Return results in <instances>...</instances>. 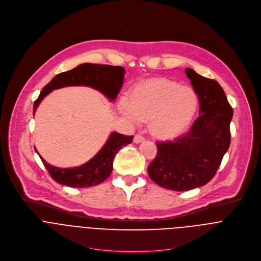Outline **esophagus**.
<instances>
[{
  "label": "esophagus",
  "instance_id": "esophagus-1",
  "mask_svg": "<svg viewBox=\"0 0 261 261\" xmlns=\"http://www.w3.org/2000/svg\"><path fill=\"white\" fill-rule=\"evenodd\" d=\"M144 140H145V138H144L143 136H141V135H136L135 138H134V143L139 144V143H142Z\"/></svg>",
  "mask_w": 261,
  "mask_h": 261
}]
</instances>
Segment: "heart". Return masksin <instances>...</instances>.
<instances>
[{"instance_id":"obj_1","label":"heart","mask_w":261,"mask_h":261,"mask_svg":"<svg viewBox=\"0 0 261 261\" xmlns=\"http://www.w3.org/2000/svg\"><path fill=\"white\" fill-rule=\"evenodd\" d=\"M199 108L194 89L179 86L166 79H154L136 85L126 100L118 105L119 112L138 123L149 119L151 133L160 139L182 134L191 124Z\"/></svg>"}]
</instances>
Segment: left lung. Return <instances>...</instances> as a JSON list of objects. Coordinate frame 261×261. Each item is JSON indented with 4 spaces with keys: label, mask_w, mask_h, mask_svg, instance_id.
Here are the masks:
<instances>
[{
    "label": "left lung",
    "mask_w": 261,
    "mask_h": 261,
    "mask_svg": "<svg viewBox=\"0 0 261 261\" xmlns=\"http://www.w3.org/2000/svg\"><path fill=\"white\" fill-rule=\"evenodd\" d=\"M199 98V117L180 137L157 142V155L148 166L152 180L172 191L206 185L215 175L230 144L232 108L219 84L186 68Z\"/></svg>",
    "instance_id": "left-lung-1"
}]
</instances>
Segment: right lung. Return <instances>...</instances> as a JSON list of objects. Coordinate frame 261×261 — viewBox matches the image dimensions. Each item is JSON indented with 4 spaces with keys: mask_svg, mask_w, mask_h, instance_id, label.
<instances>
[{
    "mask_svg": "<svg viewBox=\"0 0 261 261\" xmlns=\"http://www.w3.org/2000/svg\"><path fill=\"white\" fill-rule=\"evenodd\" d=\"M124 72L125 70L121 66L84 63L69 71L59 73L43 88L39 98L35 101L34 115L39 104L48 94L64 87H91L101 92L110 101H114L122 88ZM133 139L134 136H124L113 132L102 149L91 160L72 168H58L49 164L42 156L40 157L52 178L58 184L71 188H89L97 186L109 177L115 155L122 147L130 144Z\"/></svg>",
    "mask_w": 261,
    "mask_h": 261,
    "instance_id": "obj_1",
    "label": "right lung"
}]
</instances>
